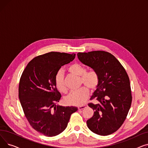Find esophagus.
I'll return each mask as SVG.
<instances>
[{
  "instance_id": "34e87169",
  "label": "esophagus",
  "mask_w": 148,
  "mask_h": 148,
  "mask_svg": "<svg viewBox=\"0 0 148 148\" xmlns=\"http://www.w3.org/2000/svg\"><path fill=\"white\" fill-rule=\"evenodd\" d=\"M87 107V105H84V106H79V107H78V108H79V110H83V108H86Z\"/></svg>"
}]
</instances>
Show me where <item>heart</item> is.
<instances>
[{
    "label": "heart",
    "instance_id": "heart-1",
    "mask_svg": "<svg viewBox=\"0 0 148 148\" xmlns=\"http://www.w3.org/2000/svg\"><path fill=\"white\" fill-rule=\"evenodd\" d=\"M68 71L71 73L80 77V82L88 87L90 90H94L97 88L99 83L98 74L91 71L86 72V69L79 64H74L68 68ZM55 85L56 88L60 92L65 93L67 88L64 81V74L62 70L56 73L55 76ZM86 87H82L77 90L72 91L64 98L65 103L68 105L79 106L83 105L88 98L89 91Z\"/></svg>",
    "mask_w": 148,
    "mask_h": 148
}]
</instances>
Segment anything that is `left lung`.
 I'll return each instance as SVG.
<instances>
[{
    "mask_svg": "<svg viewBox=\"0 0 148 148\" xmlns=\"http://www.w3.org/2000/svg\"><path fill=\"white\" fill-rule=\"evenodd\" d=\"M77 57L99 77L97 90L90 98L99 103L88 104L94 113L86 122L88 127L97 134L110 135L121 127L131 107L132 96L128 74L119 60L108 52L78 53Z\"/></svg>",
    "mask_w": 148,
    "mask_h": 148,
    "instance_id": "obj_1",
    "label": "left lung"
}]
</instances>
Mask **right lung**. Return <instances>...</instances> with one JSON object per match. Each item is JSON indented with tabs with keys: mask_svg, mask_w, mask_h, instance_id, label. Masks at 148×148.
<instances>
[{
	"mask_svg": "<svg viewBox=\"0 0 148 148\" xmlns=\"http://www.w3.org/2000/svg\"><path fill=\"white\" fill-rule=\"evenodd\" d=\"M75 54L51 51L30 60L23 72L18 97L27 121L45 136H56L67 127L76 107L56 106L61 97L55 76L62 66L73 61Z\"/></svg>",
	"mask_w": 148,
	"mask_h": 148,
	"instance_id": "right-lung-1",
	"label": "right lung"
}]
</instances>
